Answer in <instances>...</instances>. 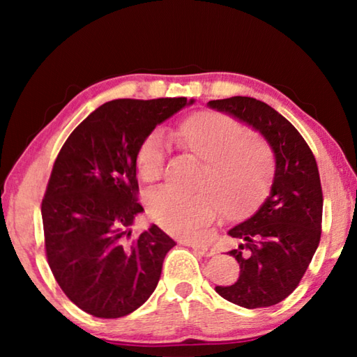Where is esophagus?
<instances>
[{
	"label": "esophagus",
	"mask_w": 357,
	"mask_h": 357,
	"mask_svg": "<svg viewBox=\"0 0 357 357\" xmlns=\"http://www.w3.org/2000/svg\"><path fill=\"white\" fill-rule=\"evenodd\" d=\"M187 245H190L193 250H195L197 253H200V255H204V257H213L215 253L214 249H211L209 245L202 244V243H187Z\"/></svg>",
	"instance_id": "1"
}]
</instances>
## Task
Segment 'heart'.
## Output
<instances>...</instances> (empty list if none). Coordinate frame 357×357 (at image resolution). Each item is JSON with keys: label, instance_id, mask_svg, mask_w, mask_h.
Here are the masks:
<instances>
[{"label": "heart", "instance_id": "obj_1", "mask_svg": "<svg viewBox=\"0 0 357 357\" xmlns=\"http://www.w3.org/2000/svg\"><path fill=\"white\" fill-rule=\"evenodd\" d=\"M179 142L203 162L197 192L178 193L155 189L148 193V214L173 236L193 239L217 217L238 215L252 209L268 192L275 159L268 140L247 134L228 114L198 112L185 118L176 130ZM164 164V137L151 132L135 154V170L144 183L159 179Z\"/></svg>", "mask_w": 357, "mask_h": 357}]
</instances>
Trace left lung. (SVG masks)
<instances>
[{"label":"left lung","instance_id":"obj_1","mask_svg":"<svg viewBox=\"0 0 357 357\" xmlns=\"http://www.w3.org/2000/svg\"><path fill=\"white\" fill-rule=\"evenodd\" d=\"M208 105L261 132L275 154L269 197L228 231L239 241L228 252L239 263V279L215 291L245 309L275 305L299 285L321 238L323 190L315 155L298 129L261 100L234 96Z\"/></svg>","mask_w":357,"mask_h":357}]
</instances>
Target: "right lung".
Here are the masks:
<instances>
[{
  "mask_svg": "<svg viewBox=\"0 0 357 357\" xmlns=\"http://www.w3.org/2000/svg\"><path fill=\"white\" fill-rule=\"evenodd\" d=\"M193 100L116 99L77 126L42 200L45 255L64 294L98 318L137 310L159 283L176 243L157 225L132 238L138 203L135 154L157 124Z\"/></svg>",
  "mask_w": 357,
  "mask_h": 357,
  "instance_id": "add662e5",
  "label": "right lung"
}]
</instances>
